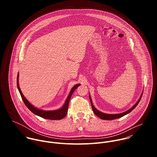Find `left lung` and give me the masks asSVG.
<instances>
[{
    "label": "left lung",
    "mask_w": 157,
    "mask_h": 157,
    "mask_svg": "<svg viewBox=\"0 0 157 157\" xmlns=\"http://www.w3.org/2000/svg\"><path fill=\"white\" fill-rule=\"evenodd\" d=\"M142 94L143 93H142L139 99L138 100V101L136 102V104H135V105H133L132 107H131L130 109H128V110L124 112V113H121V114H105V113H101V112H100L99 110H98V109H96L94 106L93 105V102H92V100H91V96L90 95H89V99H90V101H91V107H92V109H93V110L94 112V113L95 115H96L98 117H99L100 119H102V120H113V119H118V118H120V117H122L124 116H125L126 114L130 113V112L133 110L134 109H135L136 107V106L138 105V104L139 103L141 98H142Z\"/></svg>",
    "instance_id": "obj_1"
}]
</instances>
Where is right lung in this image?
Returning <instances> with one entry per match:
<instances>
[{
    "instance_id": "add662e5",
    "label": "right lung",
    "mask_w": 157,
    "mask_h": 157,
    "mask_svg": "<svg viewBox=\"0 0 157 157\" xmlns=\"http://www.w3.org/2000/svg\"><path fill=\"white\" fill-rule=\"evenodd\" d=\"M18 75H19L18 73L17 78V87H18V89L19 91V93H20L21 97L22 98V100H23L25 105L28 107V109L31 112H32L34 114L42 118L50 119V120H60V119H63L66 116L67 113H68L69 102L71 98V96H72L73 93H74L75 89L80 85V84H77L74 87H72L68 98H67L64 105H63V107L61 109H58V110H43L38 109L36 108L35 107H34L33 105H32L27 100V99L24 97L23 94H22V93L20 90V88L19 87V84H18Z\"/></svg>"
}]
</instances>
